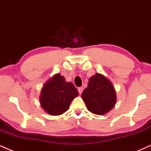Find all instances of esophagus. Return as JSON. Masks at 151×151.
Listing matches in <instances>:
<instances>
[{
  "mask_svg": "<svg viewBox=\"0 0 151 151\" xmlns=\"http://www.w3.org/2000/svg\"><path fill=\"white\" fill-rule=\"evenodd\" d=\"M83 88H82V87L78 88V91H79V94H81L82 92H83Z\"/></svg>",
  "mask_w": 151,
  "mask_h": 151,
  "instance_id": "1",
  "label": "esophagus"
}]
</instances>
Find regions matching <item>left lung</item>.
<instances>
[{
    "label": "left lung",
    "instance_id": "obj_1",
    "mask_svg": "<svg viewBox=\"0 0 151 151\" xmlns=\"http://www.w3.org/2000/svg\"><path fill=\"white\" fill-rule=\"evenodd\" d=\"M81 96L89 111L97 115L107 113L116 102V91L111 82L98 73L90 78L88 87L83 90Z\"/></svg>",
    "mask_w": 151,
    "mask_h": 151
}]
</instances>
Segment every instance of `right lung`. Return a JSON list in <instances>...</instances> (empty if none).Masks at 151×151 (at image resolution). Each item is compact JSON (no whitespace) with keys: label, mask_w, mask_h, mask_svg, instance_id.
Listing matches in <instances>:
<instances>
[{"label":"right lung","mask_w":151,"mask_h":151,"mask_svg":"<svg viewBox=\"0 0 151 151\" xmlns=\"http://www.w3.org/2000/svg\"><path fill=\"white\" fill-rule=\"evenodd\" d=\"M78 95V91L71 82H67L64 77L57 74L44 85L40 101L46 112L58 116L68 110Z\"/></svg>","instance_id":"1"}]
</instances>
